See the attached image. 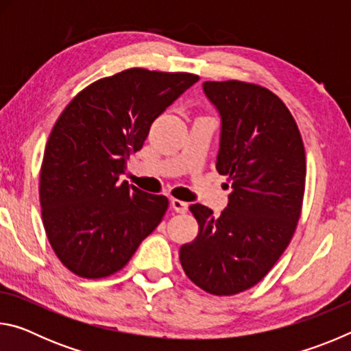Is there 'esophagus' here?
Listing matches in <instances>:
<instances>
[{
    "label": "esophagus",
    "instance_id": "1",
    "mask_svg": "<svg viewBox=\"0 0 351 351\" xmlns=\"http://www.w3.org/2000/svg\"><path fill=\"white\" fill-rule=\"evenodd\" d=\"M170 206H171V209H173L176 213H186L187 212V207H189L187 203H184V201L176 199V198H173V199L170 201Z\"/></svg>",
    "mask_w": 351,
    "mask_h": 351
}]
</instances>
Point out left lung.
Wrapping results in <instances>:
<instances>
[{
    "label": "left lung",
    "instance_id": "8db88e82",
    "mask_svg": "<svg viewBox=\"0 0 351 351\" xmlns=\"http://www.w3.org/2000/svg\"><path fill=\"white\" fill-rule=\"evenodd\" d=\"M203 86L221 114L217 170L232 193L218 218L203 204L189 207L198 235L181 246L180 260L198 288L234 295L268 274L293 239L304 204L305 147L288 106L268 88L241 80Z\"/></svg>",
    "mask_w": 351,
    "mask_h": 351
}]
</instances>
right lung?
I'll return each instance as SVG.
<instances>
[{"instance_id": "add662e5", "label": "right lung", "mask_w": 351, "mask_h": 351, "mask_svg": "<svg viewBox=\"0 0 351 351\" xmlns=\"http://www.w3.org/2000/svg\"><path fill=\"white\" fill-rule=\"evenodd\" d=\"M198 79L130 68L83 88L58 116L38 190L47 240L73 274H116L161 223L167 197L119 182V176L154 119Z\"/></svg>"}]
</instances>
